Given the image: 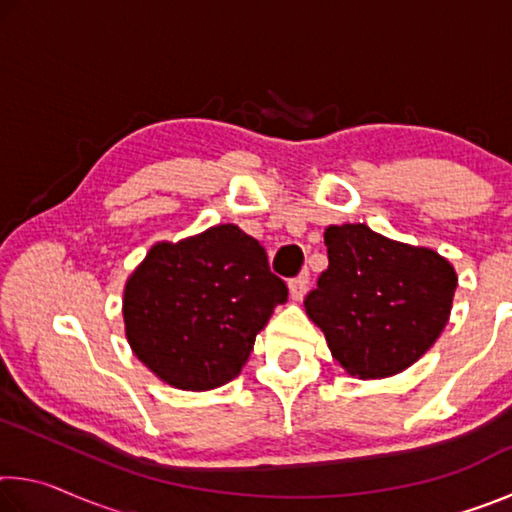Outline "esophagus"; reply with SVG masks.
Segmentation results:
<instances>
[{
  "label": "esophagus",
  "mask_w": 512,
  "mask_h": 512,
  "mask_svg": "<svg viewBox=\"0 0 512 512\" xmlns=\"http://www.w3.org/2000/svg\"><path fill=\"white\" fill-rule=\"evenodd\" d=\"M309 289V275L307 271L300 273L298 277H293L289 282V293H291V300H302L305 298V293Z\"/></svg>",
  "instance_id": "esophagus-1"
}]
</instances>
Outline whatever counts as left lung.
I'll list each match as a JSON object with an SVG mask.
<instances>
[{
  "label": "left lung",
  "mask_w": 512,
  "mask_h": 512,
  "mask_svg": "<svg viewBox=\"0 0 512 512\" xmlns=\"http://www.w3.org/2000/svg\"><path fill=\"white\" fill-rule=\"evenodd\" d=\"M325 246L329 266L305 309L334 359L359 379L409 368L447 325L458 282L452 264L363 223L329 225Z\"/></svg>",
  "instance_id": "8db88e82"
}]
</instances>
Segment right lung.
<instances>
[{
	"instance_id": "add662e5",
	"label": "right lung",
	"mask_w": 512,
	"mask_h": 512,
	"mask_svg": "<svg viewBox=\"0 0 512 512\" xmlns=\"http://www.w3.org/2000/svg\"><path fill=\"white\" fill-rule=\"evenodd\" d=\"M289 289L237 225L155 244L124 291L133 352L167 384L207 391L235 379Z\"/></svg>"
}]
</instances>
